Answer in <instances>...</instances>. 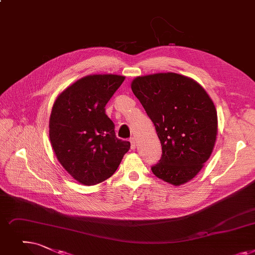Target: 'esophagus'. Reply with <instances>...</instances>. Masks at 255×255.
Returning <instances> with one entry per match:
<instances>
[{"instance_id": "1", "label": "esophagus", "mask_w": 255, "mask_h": 255, "mask_svg": "<svg viewBox=\"0 0 255 255\" xmlns=\"http://www.w3.org/2000/svg\"><path fill=\"white\" fill-rule=\"evenodd\" d=\"M130 142H131V149L132 150H134L135 149V138L134 137H132V138H130Z\"/></svg>"}]
</instances>
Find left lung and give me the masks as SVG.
Returning a JSON list of instances; mask_svg holds the SVG:
<instances>
[{
  "label": "left lung",
  "mask_w": 255,
  "mask_h": 255,
  "mask_svg": "<svg viewBox=\"0 0 255 255\" xmlns=\"http://www.w3.org/2000/svg\"><path fill=\"white\" fill-rule=\"evenodd\" d=\"M131 90L153 122L161 143L153 174L180 185L200 172L210 157L218 132L217 110L204 88L176 73L136 77Z\"/></svg>",
  "instance_id": "obj_1"
}]
</instances>
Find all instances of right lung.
<instances>
[{
  "instance_id": "right-lung-1",
  "label": "right lung",
  "mask_w": 255,
  "mask_h": 255,
  "mask_svg": "<svg viewBox=\"0 0 255 255\" xmlns=\"http://www.w3.org/2000/svg\"><path fill=\"white\" fill-rule=\"evenodd\" d=\"M125 80L119 75H91L77 80L54 102L50 140L56 157L74 179L95 185L113 176L130 142L116 136L105 106Z\"/></svg>"
}]
</instances>
